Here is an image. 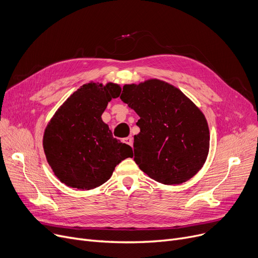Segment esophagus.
<instances>
[{
    "mask_svg": "<svg viewBox=\"0 0 258 258\" xmlns=\"http://www.w3.org/2000/svg\"><path fill=\"white\" fill-rule=\"evenodd\" d=\"M123 142H125L126 144L133 146V138H132V136H130V137H127V138H124V139H123Z\"/></svg>",
    "mask_w": 258,
    "mask_h": 258,
    "instance_id": "34e87169",
    "label": "esophagus"
}]
</instances>
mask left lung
Returning <instances> with one entry per match:
<instances>
[{
  "instance_id": "8db88e82",
  "label": "left lung",
  "mask_w": 258,
  "mask_h": 258,
  "mask_svg": "<svg viewBox=\"0 0 258 258\" xmlns=\"http://www.w3.org/2000/svg\"><path fill=\"white\" fill-rule=\"evenodd\" d=\"M120 98L140 117V133L134 136L135 162L148 177L177 185L202 169L209 153L208 123L181 90L151 78L124 85Z\"/></svg>"
}]
</instances>
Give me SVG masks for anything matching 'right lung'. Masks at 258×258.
<instances>
[{
    "mask_svg": "<svg viewBox=\"0 0 258 258\" xmlns=\"http://www.w3.org/2000/svg\"><path fill=\"white\" fill-rule=\"evenodd\" d=\"M114 83L81 86L57 108L45 128L43 146L56 178L71 188L90 190L111 178L117 164L133 157L132 147L113 137L101 115L120 96Z\"/></svg>",
    "mask_w": 258,
    "mask_h": 258,
    "instance_id": "right-lung-1",
    "label": "right lung"
}]
</instances>
